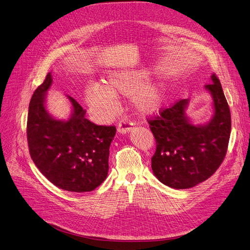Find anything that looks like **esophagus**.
Masks as SVG:
<instances>
[{
	"mask_svg": "<svg viewBox=\"0 0 250 250\" xmlns=\"http://www.w3.org/2000/svg\"><path fill=\"white\" fill-rule=\"evenodd\" d=\"M133 128V123L131 121H129V120H122V121L119 122L118 125V132L120 133H126L128 131H130L131 129Z\"/></svg>",
	"mask_w": 250,
	"mask_h": 250,
	"instance_id": "esophagus-1",
	"label": "esophagus"
}]
</instances>
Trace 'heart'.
Masks as SVG:
<instances>
[{
    "mask_svg": "<svg viewBox=\"0 0 250 250\" xmlns=\"http://www.w3.org/2000/svg\"><path fill=\"white\" fill-rule=\"evenodd\" d=\"M145 69L121 71L109 75L104 85L93 84L86 90V101L101 116H111L116 108V95L132 96L137 111L142 114H153L164 101V87L160 82L145 84L147 79Z\"/></svg>",
    "mask_w": 250,
    "mask_h": 250,
    "instance_id": "b5f03b06",
    "label": "heart"
}]
</instances>
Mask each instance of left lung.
Returning <instances> with one entry per match:
<instances>
[{
	"label": "left lung",
	"instance_id": "1",
	"mask_svg": "<svg viewBox=\"0 0 250 250\" xmlns=\"http://www.w3.org/2000/svg\"><path fill=\"white\" fill-rule=\"evenodd\" d=\"M205 88L211 93L214 115L205 125H193L185 114L188 99L162 108L149 124L156 139L152 169L162 184L177 189L192 188L210 177L221 166L231 134V113L218 78Z\"/></svg>",
	"mask_w": 250,
	"mask_h": 250
}]
</instances>
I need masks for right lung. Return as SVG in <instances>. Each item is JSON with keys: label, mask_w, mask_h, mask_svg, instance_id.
Listing matches in <instances>:
<instances>
[{"label": "right lung", "mask_w": 250, "mask_h": 250, "mask_svg": "<svg viewBox=\"0 0 250 250\" xmlns=\"http://www.w3.org/2000/svg\"><path fill=\"white\" fill-rule=\"evenodd\" d=\"M51 84L49 73L29 103V154L39 170L54 186L69 192H91L107 175L109 146L116 127L89 121L83 107L71 96L72 117L67 121L55 120L45 107V95Z\"/></svg>", "instance_id": "1"}]
</instances>
